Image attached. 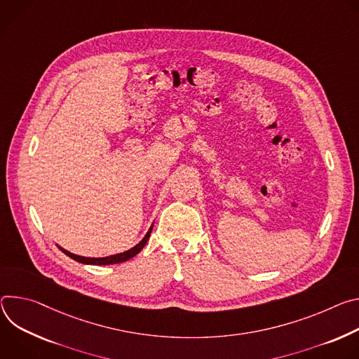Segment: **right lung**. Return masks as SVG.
I'll return each instance as SVG.
<instances>
[{
  "label": "right lung",
  "instance_id": "right-lung-1",
  "mask_svg": "<svg viewBox=\"0 0 359 359\" xmlns=\"http://www.w3.org/2000/svg\"><path fill=\"white\" fill-rule=\"evenodd\" d=\"M151 231H152V225H151V228L148 229L147 235L142 238V241H141L140 244H137L134 248H131V250H128V251H126V252H121V254L111 255V257H104V258L79 257V255H75V254H71V252L65 251V250L61 248V247H58V248H60L65 255H68L69 258H72V259H75V261H78V262H81V264H90V265H111V264H119V262L128 261L130 258L135 257V255L145 247V244H147V241H148V238H149V235H151Z\"/></svg>",
  "mask_w": 359,
  "mask_h": 359
}]
</instances>
